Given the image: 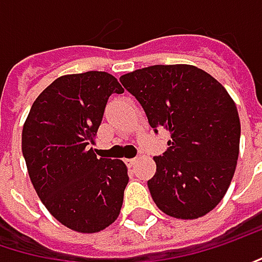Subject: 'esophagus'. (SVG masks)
Instances as JSON below:
<instances>
[{
    "instance_id": "obj_1",
    "label": "esophagus",
    "mask_w": 262,
    "mask_h": 262,
    "mask_svg": "<svg viewBox=\"0 0 262 262\" xmlns=\"http://www.w3.org/2000/svg\"><path fill=\"white\" fill-rule=\"evenodd\" d=\"M136 161H137V158H126V159H125V162H126V165H128V167H133V165L136 164Z\"/></svg>"
}]
</instances>
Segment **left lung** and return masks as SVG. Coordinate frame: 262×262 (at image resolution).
I'll use <instances>...</instances> for the list:
<instances>
[{"label": "left lung", "instance_id": "8db88e82", "mask_svg": "<svg viewBox=\"0 0 262 262\" xmlns=\"http://www.w3.org/2000/svg\"><path fill=\"white\" fill-rule=\"evenodd\" d=\"M141 104L149 125L171 140L147 180L161 212L196 219L221 203L235 171L240 119L227 89L204 70L188 64L152 66L121 76Z\"/></svg>", "mask_w": 262, "mask_h": 262}]
</instances>
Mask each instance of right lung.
<instances>
[{
    "instance_id": "add662e5",
    "label": "right lung",
    "mask_w": 262,
    "mask_h": 262,
    "mask_svg": "<svg viewBox=\"0 0 262 262\" xmlns=\"http://www.w3.org/2000/svg\"><path fill=\"white\" fill-rule=\"evenodd\" d=\"M123 89L105 71L66 74L35 98L22 129V152L37 195L64 227L92 234L121 213L128 168L89 147L107 100Z\"/></svg>"
}]
</instances>
